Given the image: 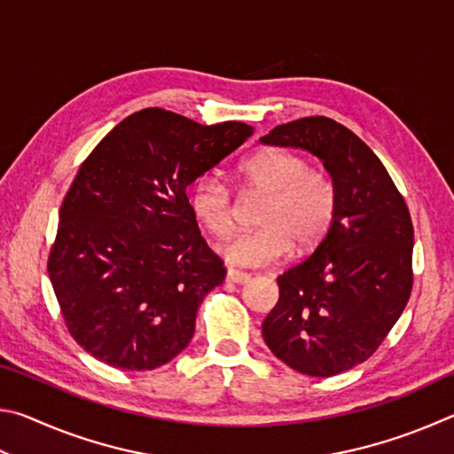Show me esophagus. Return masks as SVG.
Here are the masks:
<instances>
[{
  "instance_id": "obj_1",
  "label": "esophagus",
  "mask_w": 454,
  "mask_h": 454,
  "mask_svg": "<svg viewBox=\"0 0 454 454\" xmlns=\"http://www.w3.org/2000/svg\"><path fill=\"white\" fill-rule=\"evenodd\" d=\"M226 280H228V282H234V284H246V282L250 280V274L238 272V270H234V268H228Z\"/></svg>"
}]
</instances>
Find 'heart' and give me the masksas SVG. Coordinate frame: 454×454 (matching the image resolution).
I'll list each match as a JSON object with an SVG mask.
<instances>
[{"mask_svg":"<svg viewBox=\"0 0 454 454\" xmlns=\"http://www.w3.org/2000/svg\"><path fill=\"white\" fill-rule=\"evenodd\" d=\"M238 174L246 188L264 200L254 220L258 228L222 246V256L230 264L268 266L286 256L292 242L298 250H306L325 238L336 212V184L326 172L314 170L294 152L264 150L244 160ZM188 202L214 238L232 234L236 224L232 194L218 176L204 174L196 178Z\"/></svg>","mask_w":454,"mask_h":454,"instance_id":"b5f03b06","label":"heart"}]
</instances>
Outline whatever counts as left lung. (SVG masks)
I'll list each match as a JSON object with an SVG mask.
<instances>
[{
	"mask_svg": "<svg viewBox=\"0 0 454 454\" xmlns=\"http://www.w3.org/2000/svg\"><path fill=\"white\" fill-rule=\"evenodd\" d=\"M260 142L312 153L336 184L326 236L309 258L278 276L280 296L262 322L264 342L301 374L350 371L372 356L409 302V208L376 153L334 120H294Z\"/></svg>",
	"mask_w": 454,
	"mask_h": 454,
	"instance_id": "1",
	"label": "left lung"
}]
</instances>
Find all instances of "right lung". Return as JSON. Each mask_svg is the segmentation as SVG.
<instances>
[{"instance_id":"add662e5","label":"right lung","mask_w":454,"mask_h":454,"mask_svg":"<svg viewBox=\"0 0 454 454\" xmlns=\"http://www.w3.org/2000/svg\"><path fill=\"white\" fill-rule=\"evenodd\" d=\"M252 132L148 107L86 158L59 208L48 274L67 330L91 356L153 371L188 347L198 306L226 268L200 236L186 188Z\"/></svg>"}]
</instances>
